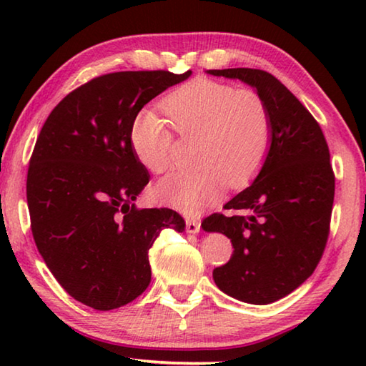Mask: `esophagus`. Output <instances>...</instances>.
<instances>
[{"label": "esophagus", "mask_w": 366, "mask_h": 366, "mask_svg": "<svg viewBox=\"0 0 366 366\" xmlns=\"http://www.w3.org/2000/svg\"><path fill=\"white\" fill-rule=\"evenodd\" d=\"M185 229H187L189 234H198L200 232V221L197 218H189L185 222Z\"/></svg>", "instance_id": "obj_1"}]
</instances>
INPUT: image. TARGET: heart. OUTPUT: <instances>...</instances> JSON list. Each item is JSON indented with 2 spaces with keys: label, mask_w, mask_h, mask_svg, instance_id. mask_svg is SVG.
Instances as JSON below:
<instances>
[{
  "label": "heart",
  "mask_w": 366,
  "mask_h": 366,
  "mask_svg": "<svg viewBox=\"0 0 366 366\" xmlns=\"http://www.w3.org/2000/svg\"><path fill=\"white\" fill-rule=\"evenodd\" d=\"M174 132L194 139V169L172 172L154 185L161 202L195 214L221 190L240 189L255 177L268 157L272 119L268 103L255 90H237L218 80L197 77L161 102ZM135 157L159 174L172 163L174 135L159 116L140 111L129 131Z\"/></svg>",
  "instance_id": "1"
}]
</instances>
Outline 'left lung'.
<instances>
[{
  "mask_svg": "<svg viewBox=\"0 0 366 366\" xmlns=\"http://www.w3.org/2000/svg\"><path fill=\"white\" fill-rule=\"evenodd\" d=\"M207 72L252 85L271 111L272 137L263 168L224 205L239 214L213 213L202 222L234 247L231 259L213 269L216 286L240 302L266 305L305 282L323 257L334 202L330 148L317 119L269 72Z\"/></svg>",
  "mask_w": 366,
  "mask_h": 366,
  "instance_id": "8db88e82",
  "label": "left lung"
}]
</instances>
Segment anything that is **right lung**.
<instances>
[{
    "label": "right lung",
    "instance_id": "1",
    "mask_svg": "<svg viewBox=\"0 0 366 366\" xmlns=\"http://www.w3.org/2000/svg\"><path fill=\"white\" fill-rule=\"evenodd\" d=\"M190 74H104L43 124L27 172L30 227L48 269L86 307L107 312L137 299L152 281L148 250L159 232L185 229L174 209L135 207L150 174L129 131L148 102Z\"/></svg>",
    "mask_w": 366,
    "mask_h": 366
}]
</instances>
